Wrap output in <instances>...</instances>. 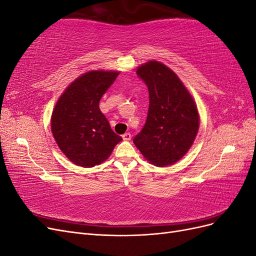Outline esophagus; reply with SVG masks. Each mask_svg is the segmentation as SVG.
I'll use <instances>...</instances> for the list:
<instances>
[{
	"mask_svg": "<svg viewBox=\"0 0 256 256\" xmlns=\"http://www.w3.org/2000/svg\"><path fill=\"white\" fill-rule=\"evenodd\" d=\"M131 138V134H129V132H127V134H122V140L124 141H129Z\"/></svg>",
	"mask_w": 256,
	"mask_h": 256,
	"instance_id": "34e87169",
	"label": "esophagus"
}]
</instances>
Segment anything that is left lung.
I'll use <instances>...</instances> for the list:
<instances>
[{
    "instance_id": "left-lung-1",
    "label": "left lung",
    "mask_w": 256,
    "mask_h": 256,
    "mask_svg": "<svg viewBox=\"0 0 256 256\" xmlns=\"http://www.w3.org/2000/svg\"><path fill=\"white\" fill-rule=\"evenodd\" d=\"M136 74L148 88L150 108L134 143L152 164L171 166L196 140L200 127L196 102L178 76L160 62H147L138 67Z\"/></svg>"
}]
</instances>
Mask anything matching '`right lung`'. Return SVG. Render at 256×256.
Masks as SVG:
<instances>
[{
	"instance_id": "1",
	"label": "right lung",
	"mask_w": 256,
	"mask_h": 256,
	"mask_svg": "<svg viewBox=\"0 0 256 256\" xmlns=\"http://www.w3.org/2000/svg\"><path fill=\"white\" fill-rule=\"evenodd\" d=\"M118 72L92 70L76 78L54 106L51 130L60 150L72 164L92 168L110 157L122 138L111 129L99 102Z\"/></svg>"
}]
</instances>
